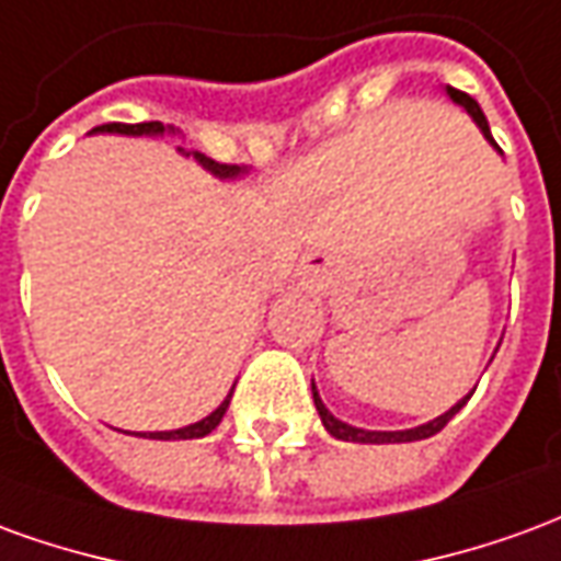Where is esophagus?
Listing matches in <instances>:
<instances>
[{
    "instance_id": "esophagus-1",
    "label": "esophagus",
    "mask_w": 561,
    "mask_h": 561,
    "mask_svg": "<svg viewBox=\"0 0 561 561\" xmlns=\"http://www.w3.org/2000/svg\"><path fill=\"white\" fill-rule=\"evenodd\" d=\"M328 267H330V257L321 255V252H312V255L304 257L306 273H324Z\"/></svg>"
}]
</instances>
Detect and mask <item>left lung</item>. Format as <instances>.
Wrapping results in <instances>:
<instances>
[{
	"label": "left lung",
	"mask_w": 561,
	"mask_h": 561,
	"mask_svg": "<svg viewBox=\"0 0 561 561\" xmlns=\"http://www.w3.org/2000/svg\"><path fill=\"white\" fill-rule=\"evenodd\" d=\"M447 95H450L454 102L462 104V107L469 111L471 119H474V123L481 126L483 138L490 140V144L495 147V140H493V135H490V126H486V116H483L481 104L474 102L471 95H466V92L454 90V87H447ZM469 397H471V393H469ZM469 397H466V400H459L457 405L450 409V412H445L442 417H435V421L423 423V426H414V430H400V433H376V430H357V426H348V423L336 421V417H333V414L324 409V402H321L316 385H312V400H316V409H318V414H321V423H324V430H328L333 438H342V442H360V445H393V442H421V438H430V435L442 433V430H445L447 421H450V417H454V414H457L459 409H462V405L469 402Z\"/></svg>",
	"instance_id": "obj_1"
}]
</instances>
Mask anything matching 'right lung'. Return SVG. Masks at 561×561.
Returning a JSON list of instances; mask_svg holds the SVG:
<instances>
[{
	"mask_svg": "<svg viewBox=\"0 0 561 561\" xmlns=\"http://www.w3.org/2000/svg\"><path fill=\"white\" fill-rule=\"evenodd\" d=\"M92 131H116V135H161L164 126L161 123H135V126H128V123H104V126H95ZM195 159L207 168L209 173H216V176H237V173H243L240 164H221V161H213L207 159L204 152H195ZM228 402H231V393H228V400L221 402L219 409L213 414H207L204 421L192 423V426H183V430H171V433H149L144 438H201V435L213 433L216 426L221 423L225 412H228Z\"/></svg>",
	"mask_w": 561,
	"mask_h": 561,
	"instance_id": "1",
	"label": "right lung"
}]
</instances>
